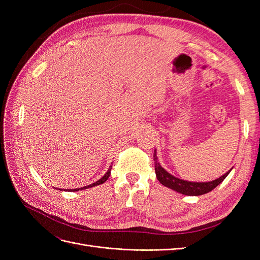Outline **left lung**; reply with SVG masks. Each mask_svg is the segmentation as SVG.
I'll list each match as a JSON object with an SVG mask.
<instances>
[{"label":"left lung","instance_id":"1","mask_svg":"<svg viewBox=\"0 0 260 260\" xmlns=\"http://www.w3.org/2000/svg\"><path fill=\"white\" fill-rule=\"evenodd\" d=\"M154 160H155L156 177L162 185L172 188V190H175L181 194L191 195V196L203 195L212 191L216 186H218L222 182L230 172L228 171L226 174H224L222 177H220L214 181H210V182H190V181L181 180L168 174V172L160 166L158 160H157L156 151L154 152Z\"/></svg>","mask_w":260,"mask_h":260}]
</instances>
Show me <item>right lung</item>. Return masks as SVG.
<instances>
[{
    "instance_id": "obj_1",
    "label": "right lung",
    "mask_w": 260,
    "mask_h": 260,
    "mask_svg": "<svg viewBox=\"0 0 260 260\" xmlns=\"http://www.w3.org/2000/svg\"><path fill=\"white\" fill-rule=\"evenodd\" d=\"M111 169H112V167L109 168L108 170H107V172L106 174L104 175V177L103 178H101L99 181H96V182H94V183H92V184H90V185H86V186H84V187H80V188H74V190H68V191H79V190H84V188H89V187H92V186H94V185H99V184H102V183H104L105 181L109 178V175H111Z\"/></svg>"
}]
</instances>
